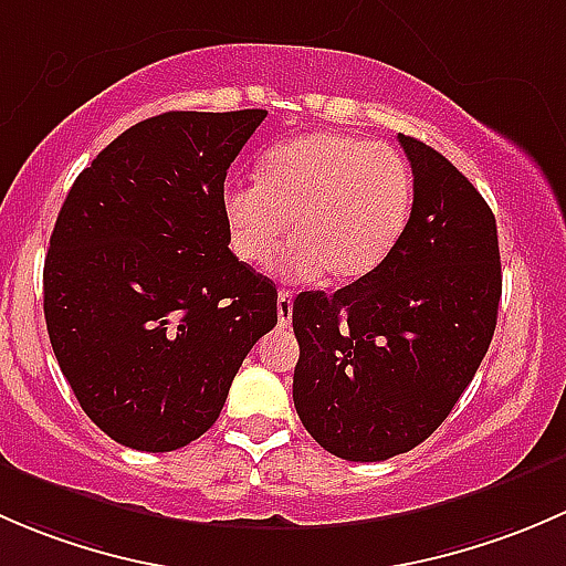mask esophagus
Instances as JSON below:
<instances>
[{
  "label": "esophagus",
  "mask_w": 566,
  "mask_h": 566,
  "mask_svg": "<svg viewBox=\"0 0 566 566\" xmlns=\"http://www.w3.org/2000/svg\"><path fill=\"white\" fill-rule=\"evenodd\" d=\"M276 315H279V325L293 323V293H290V290H279Z\"/></svg>",
  "instance_id": "34e87169"
}]
</instances>
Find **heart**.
<instances>
[{
	"label": "heart",
	"instance_id": "b5f03b06",
	"mask_svg": "<svg viewBox=\"0 0 566 566\" xmlns=\"http://www.w3.org/2000/svg\"><path fill=\"white\" fill-rule=\"evenodd\" d=\"M413 213V172L397 150L339 130H315L273 145L256 182H227L221 191L230 247L247 265L279 262L290 282L325 273L347 284L369 276L397 249Z\"/></svg>",
	"mask_w": 566,
	"mask_h": 566
}]
</instances>
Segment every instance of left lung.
<instances>
[{
  "label": "left lung",
  "mask_w": 566,
  "mask_h": 566,
  "mask_svg": "<svg viewBox=\"0 0 566 566\" xmlns=\"http://www.w3.org/2000/svg\"><path fill=\"white\" fill-rule=\"evenodd\" d=\"M413 169V213L369 276L301 293L293 402L312 438L342 460L410 452L441 427L495 331L501 254L495 216L452 161L399 134Z\"/></svg>",
  "instance_id": "1"
}]
</instances>
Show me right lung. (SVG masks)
Wrapping results in <instances>:
<instances>
[{
	"label": "right lung",
	"instance_id": "right-lung-1",
	"mask_svg": "<svg viewBox=\"0 0 566 566\" xmlns=\"http://www.w3.org/2000/svg\"><path fill=\"white\" fill-rule=\"evenodd\" d=\"M265 114L142 119L62 202L43 265L45 328L84 413L123 447L197 441L276 325V284L238 262L221 216L227 169Z\"/></svg>",
	"mask_w": 566,
	"mask_h": 566
}]
</instances>
